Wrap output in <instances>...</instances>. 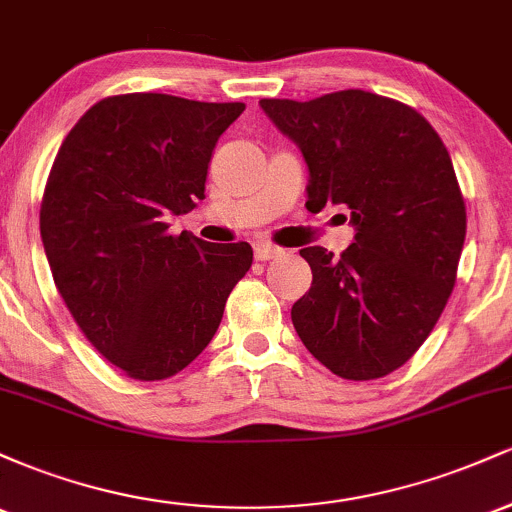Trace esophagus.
I'll use <instances>...</instances> for the list:
<instances>
[{"label": "esophagus", "mask_w": 512, "mask_h": 512, "mask_svg": "<svg viewBox=\"0 0 512 512\" xmlns=\"http://www.w3.org/2000/svg\"><path fill=\"white\" fill-rule=\"evenodd\" d=\"M284 255V250L276 248V245L272 243H264V240H260V243H255V257L257 260L267 262V260H276V257Z\"/></svg>", "instance_id": "1"}]
</instances>
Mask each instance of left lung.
Instances as JSON below:
<instances>
[{"label":"left lung","mask_w":512,"mask_h":512,"mask_svg":"<svg viewBox=\"0 0 512 512\" xmlns=\"http://www.w3.org/2000/svg\"><path fill=\"white\" fill-rule=\"evenodd\" d=\"M308 163V207L349 209L354 243L303 248L313 286L291 308L305 349L344 380H375L416 354L457 279L467 211L450 154L409 105L349 88L262 98Z\"/></svg>","instance_id":"1"}]
</instances>
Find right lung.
I'll list each match as a JSON object with an SVG mask.
<instances>
[{"mask_svg": "<svg viewBox=\"0 0 512 512\" xmlns=\"http://www.w3.org/2000/svg\"><path fill=\"white\" fill-rule=\"evenodd\" d=\"M245 103L122 93L67 134L40 204L52 279L84 337L134 380H166L207 349L248 243L168 233L204 199L211 151Z\"/></svg>", "mask_w": 512, "mask_h": 512, "instance_id": "obj_1", "label": "right lung"}]
</instances>
